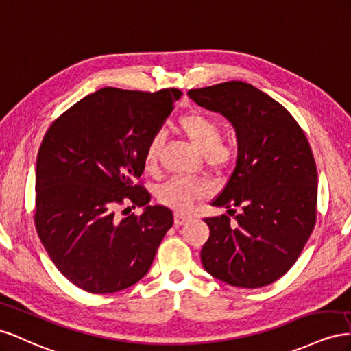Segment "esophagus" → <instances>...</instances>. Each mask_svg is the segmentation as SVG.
<instances>
[{
    "instance_id": "obj_1",
    "label": "esophagus",
    "mask_w": 351,
    "mask_h": 351,
    "mask_svg": "<svg viewBox=\"0 0 351 351\" xmlns=\"http://www.w3.org/2000/svg\"><path fill=\"white\" fill-rule=\"evenodd\" d=\"M189 219H191V216L184 215V213H176V215H175V223H176V225H184L185 222H188Z\"/></svg>"
}]
</instances>
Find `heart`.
Masks as SVG:
<instances>
[{"label": "heart", "instance_id": "heart-1", "mask_svg": "<svg viewBox=\"0 0 351 351\" xmlns=\"http://www.w3.org/2000/svg\"><path fill=\"white\" fill-rule=\"evenodd\" d=\"M181 131L197 149L204 153L206 162L213 167L225 166L231 158V149L222 143V128L217 120L203 113H189L179 119L178 123ZM163 138L154 134L148 139L144 152V166L148 170L156 169L158 163L160 149ZM206 186L197 181L188 179H170L169 182L158 188V199L163 204L178 210H188L194 199L204 195Z\"/></svg>", "mask_w": 351, "mask_h": 351}]
</instances>
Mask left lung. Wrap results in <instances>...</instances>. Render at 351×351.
I'll return each instance as SVG.
<instances>
[{"instance_id": "left-lung-1", "label": "left lung", "mask_w": 351, "mask_h": 351, "mask_svg": "<svg viewBox=\"0 0 351 351\" xmlns=\"http://www.w3.org/2000/svg\"><path fill=\"white\" fill-rule=\"evenodd\" d=\"M188 97L222 114L238 144L234 172L212 206L239 213L235 222L226 215L204 219L210 237L202 263L232 287L272 284L295 263L316 222L312 148L288 110L253 85L231 81L191 89Z\"/></svg>"}]
</instances>
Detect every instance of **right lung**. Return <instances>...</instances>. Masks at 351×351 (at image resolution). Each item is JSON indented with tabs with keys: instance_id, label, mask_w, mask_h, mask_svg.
I'll return each mask as SVG.
<instances>
[{
	"instance_id": "obj_1",
	"label": "right lung",
	"mask_w": 351,
	"mask_h": 351,
	"mask_svg": "<svg viewBox=\"0 0 351 351\" xmlns=\"http://www.w3.org/2000/svg\"><path fill=\"white\" fill-rule=\"evenodd\" d=\"M179 89L149 94L103 88L49 126L35 169V225L49 258L70 282L94 294L136 284L173 225L143 185L148 139L158 134ZM143 206L139 217L130 206Z\"/></svg>"
}]
</instances>
